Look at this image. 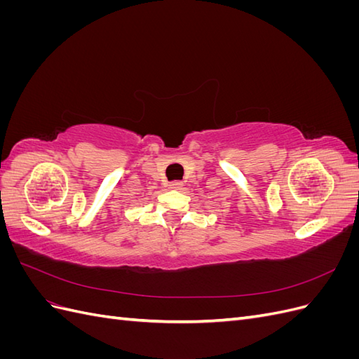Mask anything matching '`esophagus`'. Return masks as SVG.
<instances>
[{
	"label": "esophagus",
	"instance_id": "obj_1",
	"mask_svg": "<svg viewBox=\"0 0 359 359\" xmlns=\"http://www.w3.org/2000/svg\"><path fill=\"white\" fill-rule=\"evenodd\" d=\"M181 187H182L181 181H173L169 184V189H172V190H181Z\"/></svg>",
	"mask_w": 359,
	"mask_h": 359
}]
</instances>
